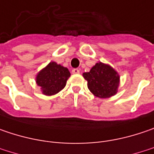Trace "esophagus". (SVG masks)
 <instances>
[{
	"mask_svg": "<svg viewBox=\"0 0 154 154\" xmlns=\"http://www.w3.org/2000/svg\"><path fill=\"white\" fill-rule=\"evenodd\" d=\"M71 72H72V74H79V69H73L72 70H71Z\"/></svg>",
	"mask_w": 154,
	"mask_h": 154,
	"instance_id": "34e87169",
	"label": "esophagus"
}]
</instances>
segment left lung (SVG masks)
Returning a JSON list of instances; mask_svg holds the SVG:
<instances>
[{
    "label": "left lung",
    "instance_id": "obj_1",
    "mask_svg": "<svg viewBox=\"0 0 154 154\" xmlns=\"http://www.w3.org/2000/svg\"><path fill=\"white\" fill-rule=\"evenodd\" d=\"M83 77L87 81L90 91L97 97H111L118 92L120 77L107 63L102 62L97 63L89 72L83 73Z\"/></svg>",
    "mask_w": 154,
    "mask_h": 154
}]
</instances>
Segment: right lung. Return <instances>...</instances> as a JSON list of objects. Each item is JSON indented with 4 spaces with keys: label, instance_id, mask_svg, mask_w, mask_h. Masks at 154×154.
I'll return each mask as SVG.
<instances>
[{
    "label": "right lung",
    "instance_id": "obj_1",
    "mask_svg": "<svg viewBox=\"0 0 154 154\" xmlns=\"http://www.w3.org/2000/svg\"><path fill=\"white\" fill-rule=\"evenodd\" d=\"M69 77L70 73L66 67L57 64L56 62H50L37 73L35 83L43 95L52 96L65 87Z\"/></svg>",
    "mask_w": 154,
    "mask_h": 154
}]
</instances>
